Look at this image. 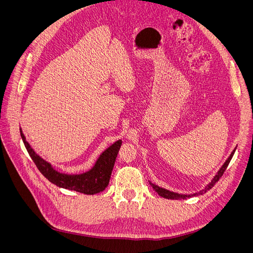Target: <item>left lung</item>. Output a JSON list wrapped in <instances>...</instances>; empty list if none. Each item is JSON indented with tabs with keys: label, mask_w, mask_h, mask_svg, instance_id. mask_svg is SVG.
I'll return each instance as SVG.
<instances>
[{
	"label": "left lung",
	"mask_w": 253,
	"mask_h": 253,
	"mask_svg": "<svg viewBox=\"0 0 253 253\" xmlns=\"http://www.w3.org/2000/svg\"><path fill=\"white\" fill-rule=\"evenodd\" d=\"M234 152H235V149L233 150V152L231 153L230 156L228 157V159L226 160V163H225L223 166H221V168L219 169V171L217 172V174H216L215 176H214V178L211 180V182L209 183V185L207 186L204 190L200 191V192H198V193L189 194V195H187V194H178V193H175V192H171V191H169V190H166V189H164V188H160V187L156 186L155 183H152L151 181H150V185L152 186V188H153V189H154V190L156 191V192L158 193V195H160V196L164 197V198H168V200H187V198H189V197L197 196V195H200V194L206 193L207 191L210 190L214 185H215V182H217V181L219 180V178L221 177V176H223L224 172L226 171L227 167H228L229 163H230V160H231V158H232V156H233V154H234Z\"/></svg>",
	"instance_id": "obj_1"
}]
</instances>
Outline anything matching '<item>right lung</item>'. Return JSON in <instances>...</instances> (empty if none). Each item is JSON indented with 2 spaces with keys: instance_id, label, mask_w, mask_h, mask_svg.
<instances>
[{
  "instance_id": "add662e5",
  "label": "right lung",
  "mask_w": 253,
  "mask_h": 253,
  "mask_svg": "<svg viewBox=\"0 0 253 253\" xmlns=\"http://www.w3.org/2000/svg\"><path fill=\"white\" fill-rule=\"evenodd\" d=\"M22 140L25 144V148L33 162L37 166L39 171L43 174L45 178H47L53 185L60 188L68 189L80 192L83 194L93 195L102 191L108 187L113 168L116 160L118 151L121 145V140L114 142L102 154L99 156L95 166L85 173L82 174H64L56 171L49 163L36 154V152L30 148L29 143L26 141L24 134L20 129Z\"/></svg>"
}]
</instances>
